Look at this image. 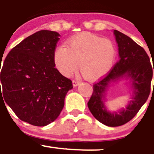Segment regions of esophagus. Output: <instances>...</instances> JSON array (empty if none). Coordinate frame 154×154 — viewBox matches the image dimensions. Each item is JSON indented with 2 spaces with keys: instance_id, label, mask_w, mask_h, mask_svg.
I'll use <instances>...</instances> for the list:
<instances>
[{
  "instance_id": "obj_1",
  "label": "esophagus",
  "mask_w": 154,
  "mask_h": 154,
  "mask_svg": "<svg viewBox=\"0 0 154 154\" xmlns=\"http://www.w3.org/2000/svg\"><path fill=\"white\" fill-rule=\"evenodd\" d=\"M80 83H81V81H77V80H73V87L78 86V85H80Z\"/></svg>"
}]
</instances>
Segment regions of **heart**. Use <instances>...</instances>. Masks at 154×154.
I'll return each instance as SVG.
<instances>
[{
	"label": "heart",
	"mask_w": 154,
	"mask_h": 154,
	"mask_svg": "<svg viewBox=\"0 0 154 154\" xmlns=\"http://www.w3.org/2000/svg\"><path fill=\"white\" fill-rule=\"evenodd\" d=\"M116 57V48L112 40L92 34H81L67 41V47L59 45L53 53L58 70L66 77L77 71L78 63L82 74L96 79L112 69Z\"/></svg>",
	"instance_id": "1"
}]
</instances>
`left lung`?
I'll return each instance as SVG.
<instances>
[{"instance_id":"8db88e82","label":"left lung","mask_w":154,"mask_h":154,"mask_svg":"<svg viewBox=\"0 0 154 154\" xmlns=\"http://www.w3.org/2000/svg\"><path fill=\"white\" fill-rule=\"evenodd\" d=\"M113 33L119 47V60L106 77L94 85L88 106L100 122L116 127L130 121L146 103L150 92L153 68L148 55L140 45L119 31L114 30ZM123 79L128 81L131 88V100L125 108L112 112L105 104L106 91Z\"/></svg>"}]
</instances>
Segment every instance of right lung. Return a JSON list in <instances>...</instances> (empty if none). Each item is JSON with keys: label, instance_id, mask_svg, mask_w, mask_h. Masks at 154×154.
<instances>
[{"label": "right lung", "instance_id": "1", "mask_svg": "<svg viewBox=\"0 0 154 154\" xmlns=\"http://www.w3.org/2000/svg\"><path fill=\"white\" fill-rule=\"evenodd\" d=\"M60 37L49 30L34 33L11 50L0 68V97L21 121L35 126L57 119L73 88L72 81L55 68L53 53Z\"/></svg>", "mask_w": 154, "mask_h": 154}]
</instances>
